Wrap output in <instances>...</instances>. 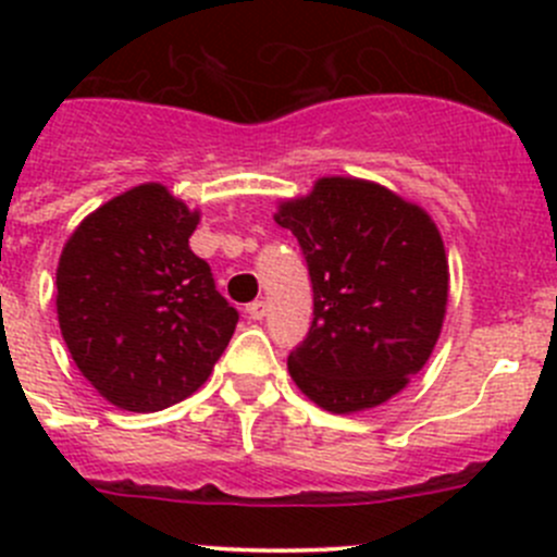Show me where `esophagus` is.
Returning a JSON list of instances; mask_svg holds the SVG:
<instances>
[{"label": "esophagus", "instance_id": "1", "mask_svg": "<svg viewBox=\"0 0 557 557\" xmlns=\"http://www.w3.org/2000/svg\"><path fill=\"white\" fill-rule=\"evenodd\" d=\"M247 314H250L252 320H263V314H267V301L263 299H256L247 305Z\"/></svg>", "mask_w": 557, "mask_h": 557}]
</instances>
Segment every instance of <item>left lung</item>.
Segmentation results:
<instances>
[{
    "instance_id": "obj_1",
    "label": "left lung",
    "mask_w": 557,
    "mask_h": 557,
    "mask_svg": "<svg viewBox=\"0 0 557 557\" xmlns=\"http://www.w3.org/2000/svg\"><path fill=\"white\" fill-rule=\"evenodd\" d=\"M312 280V325L288 356L329 412L377 407L429 361L447 310V256L429 212L377 183L323 177L280 205Z\"/></svg>"
}]
</instances>
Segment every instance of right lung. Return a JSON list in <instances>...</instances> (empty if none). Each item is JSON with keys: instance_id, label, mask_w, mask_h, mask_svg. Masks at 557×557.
<instances>
[{"instance_id": "add662e5", "label": "right lung", "mask_w": 557, "mask_h": 557, "mask_svg": "<svg viewBox=\"0 0 557 557\" xmlns=\"http://www.w3.org/2000/svg\"><path fill=\"white\" fill-rule=\"evenodd\" d=\"M199 212L159 183L115 196L66 239L55 310L72 361L128 412H159L199 391L239 312L188 247Z\"/></svg>"}]
</instances>
